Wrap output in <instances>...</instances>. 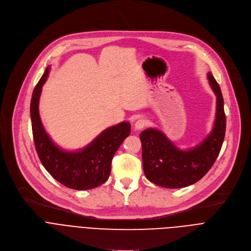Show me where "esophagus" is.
<instances>
[{"label": "esophagus", "mask_w": 251, "mask_h": 251, "mask_svg": "<svg viewBox=\"0 0 251 251\" xmlns=\"http://www.w3.org/2000/svg\"><path fill=\"white\" fill-rule=\"evenodd\" d=\"M146 126H147V121L144 118H139L135 122V129L136 130H141V129H143V128L146 127Z\"/></svg>", "instance_id": "1"}]
</instances>
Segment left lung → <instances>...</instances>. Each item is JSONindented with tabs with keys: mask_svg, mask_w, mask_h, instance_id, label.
Here are the masks:
<instances>
[{
	"mask_svg": "<svg viewBox=\"0 0 251 251\" xmlns=\"http://www.w3.org/2000/svg\"><path fill=\"white\" fill-rule=\"evenodd\" d=\"M207 79L217 96L216 120L211 132L198 146L189 150L178 149L162 131L154 128L140 134L144 173L157 186L180 189L197 183L209 171L221 152L226 125L224 97L210 73Z\"/></svg>",
	"mask_w": 251,
	"mask_h": 251,
	"instance_id": "obj_1",
	"label": "left lung"
}]
</instances>
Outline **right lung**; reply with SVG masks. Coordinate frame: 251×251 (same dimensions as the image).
Wrapping results in <instances>:
<instances>
[{
    "label": "right lung",
    "mask_w": 251,
    "mask_h": 251,
    "mask_svg": "<svg viewBox=\"0 0 251 251\" xmlns=\"http://www.w3.org/2000/svg\"><path fill=\"white\" fill-rule=\"evenodd\" d=\"M50 67L35 85L30 100V119L34 146L46 170L63 186L83 191L104 184L111 172L114 154L130 135L129 122H121L107 128L82 150L68 152L57 147L46 132L42 123L39 102L43 86L48 79Z\"/></svg>",
    "instance_id": "1"
}]
</instances>
